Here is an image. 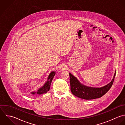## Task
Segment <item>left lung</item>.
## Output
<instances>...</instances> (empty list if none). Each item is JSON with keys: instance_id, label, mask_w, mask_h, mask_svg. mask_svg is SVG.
Wrapping results in <instances>:
<instances>
[{"instance_id": "8db88e82", "label": "left lung", "mask_w": 125, "mask_h": 125, "mask_svg": "<svg viewBox=\"0 0 125 125\" xmlns=\"http://www.w3.org/2000/svg\"><path fill=\"white\" fill-rule=\"evenodd\" d=\"M115 74L116 72L113 80L108 85L101 88H93L82 84L75 77L69 73L71 92L74 95L83 99L90 100L100 98L106 94L112 87Z\"/></svg>"}]
</instances>
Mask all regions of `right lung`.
Returning <instances> with one entry per match:
<instances>
[{"label":"right lung","mask_w":125,"mask_h":125,"mask_svg":"<svg viewBox=\"0 0 125 125\" xmlns=\"http://www.w3.org/2000/svg\"><path fill=\"white\" fill-rule=\"evenodd\" d=\"M55 72L53 71V72H51L48 76V80H47V82L45 83V84L44 85V86L43 87H41L40 88H39L36 91V92H31V94H42L47 93V92L50 90L51 82H52V80L53 78V77L55 75Z\"/></svg>","instance_id":"obj_1"}]
</instances>
